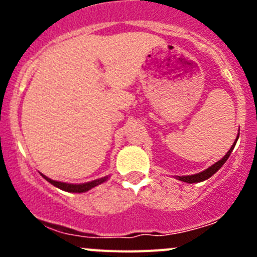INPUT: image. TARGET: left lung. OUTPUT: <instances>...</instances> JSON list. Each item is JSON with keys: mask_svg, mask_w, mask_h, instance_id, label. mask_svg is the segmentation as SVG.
<instances>
[{"mask_svg": "<svg viewBox=\"0 0 257 257\" xmlns=\"http://www.w3.org/2000/svg\"><path fill=\"white\" fill-rule=\"evenodd\" d=\"M237 139H238V138H237ZM235 143H237V142H235ZM235 143H234V144H233V145H231V148L229 149L228 153H226L225 156L222 157V158L219 161V162H216V163H215V165H212V166H211V167H208V169L205 170V171L199 172V174L189 175V176H179V180L185 181V183L192 184V183H199V181H203V180H206V179L211 178V176H212V175L215 174V172H216L217 170H219L220 167H221V166L224 165V163L226 162V160H228L229 156H230L231 151L234 149Z\"/></svg>", "mask_w": 257, "mask_h": 257, "instance_id": "left-lung-1", "label": "left lung"}]
</instances>
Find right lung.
Here are the masks:
<instances>
[{"label":"right lung","mask_w":257,"mask_h":257,"mask_svg":"<svg viewBox=\"0 0 257 257\" xmlns=\"http://www.w3.org/2000/svg\"><path fill=\"white\" fill-rule=\"evenodd\" d=\"M45 179H46L49 183H51L52 185H55V187H58L59 189L61 190H65V192H72V193H82V192H87V190H90L91 188L96 187V185H99V184L104 183V181L108 179V176L106 178H103V179H99V180H94V181H90V183H85V184H67V183H60V181H55V180H51V179L46 178L45 175H42Z\"/></svg>","instance_id":"right-lung-1"}]
</instances>
